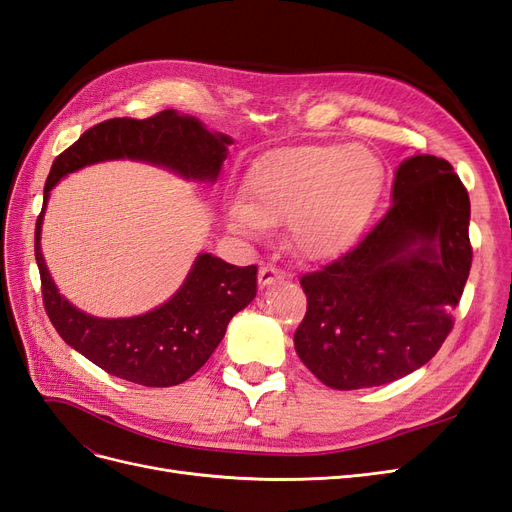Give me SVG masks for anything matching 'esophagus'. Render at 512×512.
Instances as JSON below:
<instances>
[{
    "instance_id": "1",
    "label": "esophagus",
    "mask_w": 512,
    "mask_h": 512,
    "mask_svg": "<svg viewBox=\"0 0 512 512\" xmlns=\"http://www.w3.org/2000/svg\"><path fill=\"white\" fill-rule=\"evenodd\" d=\"M280 280H284V271L275 269L273 265H262V267H260V271H258V282H260L262 288L271 286V284L280 282Z\"/></svg>"
}]
</instances>
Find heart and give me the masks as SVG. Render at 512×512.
<instances>
[{"label":"heart","mask_w":512,"mask_h":512,"mask_svg":"<svg viewBox=\"0 0 512 512\" xmlns=\"http://www.w3.org/2000/svg\"><path fill=\"white\" fill-rule=\"evenodd\" d=\"M382 188V164L361 147L301 145L258 158L243 179V205L226 211L228 228L260 237L288 224L292 250L307 260L344 254L359 239Z\"/></svg>","instance_id":"obj_1"}]
</instances>
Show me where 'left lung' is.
I'll use <instances>...</instances> for the list:
<instances>
[{"instance_id": "8db88e82", "label": "left lung", "mask_w": 512, "mask_h": 512, "mask_svg": "<svg viewBox=\"0 0 512 512\" xmlns=\"http://www.w3.org/2000/svg\"><path fill=\"white\" fill-rule=\"evenodd\" d=\"M391 196L352 252L301 277L307 312L294 350L337 391L389 384L429 363L470 275V196L453 166L412 156Z\"/></svg>"}]
</instances>
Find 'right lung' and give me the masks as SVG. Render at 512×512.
I'll return each mask as SVG.
<instances>
[{"label": "right lung", "mask_w": 512, "mask_h": 512, "mask_svg": "<svg viewBox=\"0 0 512 512\" xmlns=\"http://www.w3.org/2000/svg\"><path fill=\"white\" fill-rule=\"evenodd\" d=\"M232 138L200 119L162 111L149 119H108L55 158L36 222L42 301L59 337L111 376L143 386H175L194 376L220 346L228 322L256 297L258 269L198 254L179 290L160 307L132 318H98L59 294L42 256V220L55 185L85 166L134 160L188 181L215 183Z\"/></svg>", "instance_id": "add662e5"}]
</instances>
